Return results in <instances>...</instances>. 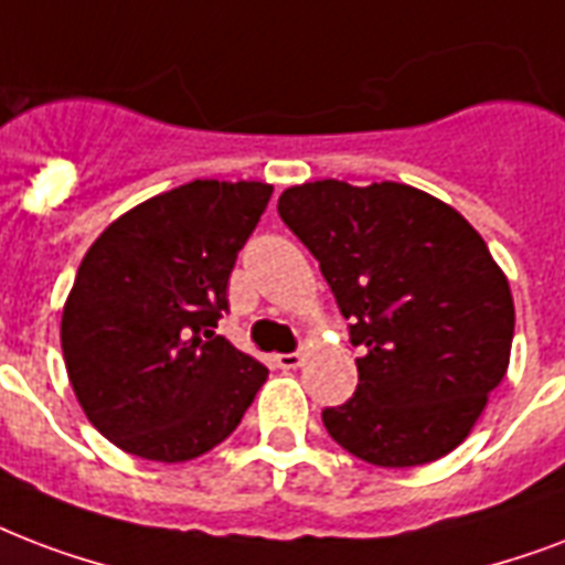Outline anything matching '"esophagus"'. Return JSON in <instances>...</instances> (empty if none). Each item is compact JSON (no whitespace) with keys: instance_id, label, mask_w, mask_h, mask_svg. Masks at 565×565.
I'll list each match as a JSON object with an SVG mask.
<instances>
[{"instance_id":"esophagus-1","label":"esophagus","mask_w":565,"mask_h":565,"mask_svg":"<svg viewBox=\"0 0 565 565\" xmlns=\"http://www.w3.org/2000/svg\"><path fill=\"white\" fill-rule=\"evenodd\" d=\"M275 364L281 370H299L305 364V355L301 352H284V355H275Z\"/></svg>"}]
</instances>
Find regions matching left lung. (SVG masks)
Masks as SVG:
<instances>
[{
    "label": "left lung",
    "mask_w": 565,
    "mask_h": 565,
    "mask_svg": "<svg viewBox=\"0 0 565 565\" xmlns=\"http://www.w3.org/2000/svg\"><path fill=\"white\" fill-rule=\"evenodd\" d=\"M284 225L320 260L352 322L359 387L322 412L343 450L379 468L436 462L471 436L510 367V281L462 213L382 180L284 189Z\"/></svg>",
    "instance_id": "obj_1"
}]
</instances>
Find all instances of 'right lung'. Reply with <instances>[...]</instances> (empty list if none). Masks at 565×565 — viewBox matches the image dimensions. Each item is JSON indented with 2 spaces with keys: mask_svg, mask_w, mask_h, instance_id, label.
I'll use <instances>...</instances> for the list:
<instances>
[{
  "mask_svg": "<svg viewBox=\"0 0 565 565\" xmlns=\"http://www.w3.org/2000/svg\"><path fill=\"white\" fill-rule=\"evenodd\" d=\"M269 198L260 180H192L118 215L82 257L62 313L64 367L85 417L124 454L204 456L269 376L213 331Z\"/></svg>",
  "mask_w": 565,
  "mask_h": 565,
  "instance_id": "right-lung-1",
  "label": "right lung"
}]
</instances>
